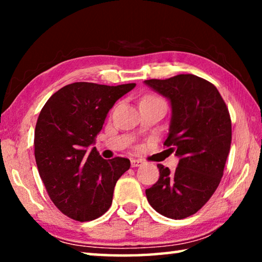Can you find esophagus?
<instances>
[{
	"mask_svg": "<svg viewBox=\"0 0 262 262\" xmlns=\"http://www.w3.org/2000/svg\"><path fill=\"white\" fill-rule=\"evenodd\" d=\"M144 162L142 161V159H135V158H133L132 161H130V164H132V167H137V166H140V165H142V164H143Z\"/></svg>",
	"mask_w": 262,
	"mask_h": 262,
	"instance_id": "esophagus-1",
	"label": "esophagus"
}]
</instances>
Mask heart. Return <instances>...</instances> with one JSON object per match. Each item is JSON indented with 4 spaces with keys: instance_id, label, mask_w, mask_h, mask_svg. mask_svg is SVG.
Instances as JSON below:
<instances>
[{
    "instance_id": "b5f03b06",
    "label": "heart",
    "mask_w": 262,
    "mask_h": 262,
    "mask_svg": "<svg viewBox=\"0 0 262 262\" xmlns=\"http://www.w3.org/2000/svg\"><path fill=\"white\" fill-rule=\"evenodd\" d=\"M150 101H164L163 98H161V97H158L156 95H145L143 98H142L141 100V104L142 103H150Z\"/></svg>"
}]
</instances>
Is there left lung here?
Listing matches in <instances>:
<instances>
[{
	"mask_svg": "<svg viewBox=\"0 0 262 262\" xmlns=\"http://www.w3.org/2000/svg\"><path fill=\"white\" fill-rule=\"evenodd\" d=\"M145 84L172 106L170 134L164 142L180 157L174 172L158 164L159 178L145 189L155 210L173 220L194 215L219 187L232 140L231 118L214 84L192 74Z\"/></svg>",
	"mask_w": 262,
	"mask_h": 262,
	"instance_id": "1",
	"label": "left lung"
}]
</instances>
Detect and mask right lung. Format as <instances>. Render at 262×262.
<instances>
[{
  "label": "right lung",
  "instance_id": "obj_1",
  "mask_svg": "<svg viewBox=\"0 0 262 262\" xmlns=\"http://www.w3.org/2000/svg\"><path fill=\"white\" fill-rule=\"evenodd\" d=\"M134 88L135 83H72L52 95L40 111L35 162L52 202L69 219L96 220L112 205L114 186L130 162L123 157L107 161L90 145L115 101Z\"/></svg>",
  "mask_w": 262,
  "mask_h": 262
}]
</instances>
